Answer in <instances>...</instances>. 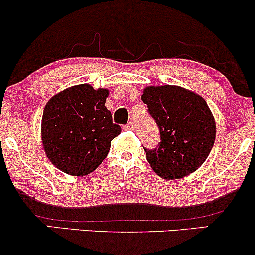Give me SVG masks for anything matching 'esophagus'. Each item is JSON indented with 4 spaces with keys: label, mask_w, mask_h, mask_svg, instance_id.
I'll return each mask as SVG.
<instances>
[{
    "label": "esophagus",
    "mask_w": 255,
    "mask_h": 255,
    "mask_svg": "<svg viewBox=\"0 0 255 255\" xmlns=\"http://www.w3.org/2000/svg\"><path fill=\"white\" fill-rule=\"evenodd\" d=\"M134 126H135V125H134V122L129 121L127 125H125L124 128H125V129H128V130H133L134 129Z\"/></svg>",
    "instance_id": "34e87169"
}]
</instances>
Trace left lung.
<instances>
[{
    "mask_svg": "<svg viewBox=\"0 0 255 255\" xmlns=\"http://www.w3.org/2000/svg\"><path fill=\"white\" fill-rule=\"evenodd\" d=\"M160 134L146 158L162 178L176 180L195 171L206 160L216 137V124L203 97L180 86H148L141 96Z\"/></svg>",
    "mask_w": 255,
    "mask_h": 255,
    "instance_id": "obj_1",
    "label": "left lung"
}]
</instances>
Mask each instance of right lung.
Returning <instances> with one entry per match:
<instances>
[{
	"label": "right lung",
	"instance_id": "add662e5",
	"mask_svg": "<svg viewBox=\"0 0 255 255\" xmlns=\"http://www.w3.org/2000/svg\"><path fill=\"white\" fill-rule=\"evenodd\" d=\"M108 90L89 84L54 96L44 108L42 140L50 162L61 171L84 176L101 165L110 141L121 133L105 108Z\"/></svg>",
	"mask_w": 255,
	"mask_h": 255
}]
</instances>
